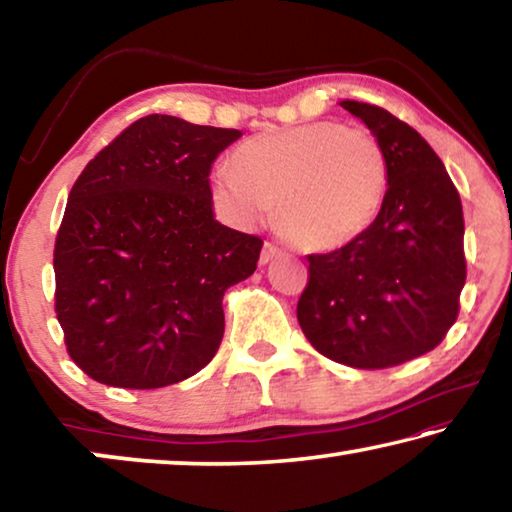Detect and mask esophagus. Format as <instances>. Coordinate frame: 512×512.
Masks as SVG:
<instances>
[{
  "mask_svg": "<svg viewBox=\"0 0 512 512\" xmlns=\"http://www.w3.org/2000/svg\"><path fill=\"white\" fill-rule=\"evenodd\" d=\"M282 253H284V250L280 246H275V244H271V241H266L264 248H262V255H259V262L268 264V262H273L275 257H280Z\"/></svg>",
  "mask_w": 512,
  "mask_h": 512,
  "instance_id": "1",
  "label": "esophagus"
}]
</instances>
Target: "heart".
<instances>
[{
  "label": "heart",
  "mask_w": 512,
  "mask_h": 512,
  "mask_svg": "<svg viewBox=\"0 0 512 512\" xmlns=\"http://www.w3.org/2000/svg\"><path fill=\"white\" fill-rule=\"evenodd\" d=\"M388 160L375 135L311 121L255 135L212 176L221 210L257 223L275 207L277 230L300 248L334 250L363 235L384 207Z\"/></svg>",
  "instance_id": "1"
}]
</instances>
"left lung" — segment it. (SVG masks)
Segmentation results:
<instances>
[{"mask_svg":"<svg viewBox=\"0 0 512 512\" xmlns=\"http://www.w3.org/2000/svg\"><path fill=\"white\" fill-rule=\"evenodd\" d=\"M386 151L388 194L370 228L307 255L298 323L336 363L381 370L440 345L461 309L467 275L463 205L436 151L391 112L343 101Z\"/></svg>","mask_w":512,"mask_h":512,"instance_id":"left-lung-1","label":"left lung"}]
</instances>
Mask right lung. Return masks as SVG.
I'll return each mask as SVG.
<instances>
[{"mask_svg": "<svg viewBox=\"0 0 512 512\" xmlns=\"http://www.w3.org/2000/svg\"><path fill=\"white\" fill-rule=\"evenodd\" d=\"M235 128L146 115L85 164L54 246L65 348L106 386L196 375L223 339V293L264 241L214 221L210 169Z\"/></svg>", "mask_w": 512, "mask_h": 512, "instance_id": "obj_1", "label": "right lung"}]
</instances>
